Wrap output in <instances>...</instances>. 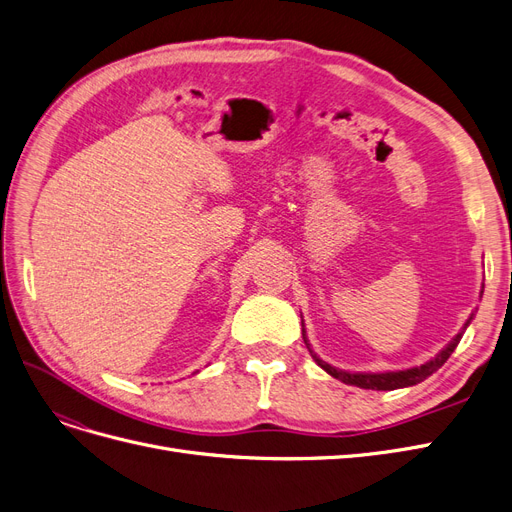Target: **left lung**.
<instances>
[{
	"label": "left lung",
	"mask_w": 512,
	"mask_h": 512,
	"mask_svg": "<svg viewBox=\"0 0 512 512\" xmlns=\"http://www.w3.org/2000/svg\"><path fill=\"white\" fill-rule=\"evenodd\" d=\"M470 319H473V315H470ZM470 319L466 321V325L470 323ZM464 325V330H466ZM456 334V338L449 342L445 349L431 361H426L424 365L420 367H412V370H401V372H382V374H351V372H342V370H336V367H332L330 363H325L323 359H319L313 351H311V344L309 340H306V334H304V327H302V338H304V344L306 349H309V353L313 355V359L317 361V365L321 367V370H325L330 376H334L336 380H342L344 384H353V386H359V388H372V391H395V388H405V386H414L422 380H426L431 374H435L439 367L449 359V355L454 353V349L458 346L462 334Z\"/></svg>",
	"instance_id": "left-lung-1"
}]
</instances>
